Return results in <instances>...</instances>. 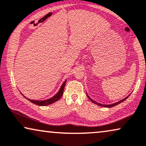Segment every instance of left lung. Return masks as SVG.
<instances>
[{"label":"left lung","mask_w":146,"mask_h":146,"mask_svg":"<svg viewBox=\"0 0 146 146\" xmlns=\"http://www.w3.org/2000/svg\"><path fill=\"white\" fill-rule=\"evenodd\" d=\"M87 94V96L88 97V98L89 99V100L91 101V102H93V104H96V105H98V106H102V107H105V108H112V107H114L115 106H117V105H118V104H119L120 103H121V102H123V101H125L126 99H127L128 97L129 96H129H128L127 97H126L125 98H124V99H123V100H120V101H119V102H116V103H114V104H110V105H104V104H100V103H98V102H95L94 100H93L92 99H91L90 98H89V96H88V95H87V93H86Z\"/></svg>","instance_id":"left-lung-1"}]
</instances>
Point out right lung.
I'll return each instance as SVG.
<instances>
[{
	"mask_svg": "<svg viewBox=\"0 0 146 146\" xmlns=\"http://www.w3.org/2000/svg\"><path fill=\"white\" fill-rule=\"evenodd\" d=\"M66 81H65V82L63 83V85H61V88H60L59 91H58V93L57 94H55V96H54L53 97H52L51 98L48 99V100H43V101H36V100H29V99L27 98L26 97H25L21 93V94L23 95V96L25 97V98L27 99V100H28L29 102H32L33 104H35V105H37V106H47V105H50V104H53L54 102H57L59 100L60 98H61L62 96L63 95V91H64V88H65V83H66Z\"/></svg>",
	"mask_w": 146,
	"mask_h": 146,
	"instance_id": "1",
	"label": "right lung"
}]
</instances>
